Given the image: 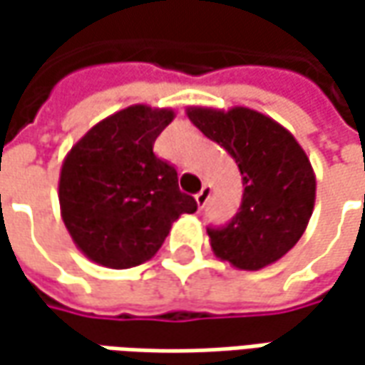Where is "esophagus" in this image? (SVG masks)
Returning <instances> with one entry per match:
<instances>
[{
  "label": "esophagus",
  "mask_w": 365,
  "mask_h": 365,
  "mask_svg": "<svg viewBox=\"0 0 365 365\" xmlns=\"http://www.w3.org/2000/svg\"><path fill=\"white\" fill-rule=\"evenodd\" d=\"M209 197H211V187L209 185H203V189L199 190L197 195H195V199H197V205L199 207H203L207 201H209Z\"/></svg>",
  "instance_id": "obj_1"
}]
</instances>
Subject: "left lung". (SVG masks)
Wrapping results in <instances>:
<instances>
[{"instance_id": "obj_1", "label": "left lung", "mask_w": 365, "mask_h": 365, "mask_svg": "<svg viewBox=\"0 0 365 365\" xmlns=\"http://www.w3.org/2000/svg\"><path fill=\"white\" fill-rule=\"evenodd\" d=\"M190 121L237 162L244 195L225 225H209L211 247L242 270L280 259L301 240L315 205V175L299 142L254 109H189Z\"/></svg>"}]
</instances>
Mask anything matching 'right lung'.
<instances>
[{
    "label": "right lung",
    "instance_id": "1",
    "mask_svg": "<svg viewBox=\"0 0 365 365\" xmlns=\"http://www.w3.org/2000/svg\"><path fill=\"white\" fill-rule=\"evenodd\" d=\"M170 109L132 106L97 123L61 170L63 219L81 252L107 268L150 259L197 201L178 189L175 164L154 154Z\"/></svg>",
    "mask_w": 365,
    "mask_h": 365
}]
</instances>
